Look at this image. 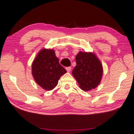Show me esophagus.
Instances as JSON below:
<instances>
[{
    "instance_id": "esophagus-1",
    "label": "esophagus",
    "mask_w": 134,
    "mask_h": 134,
    "mask_svg": "<svg viewBox=\"0 0 134 134\" xmlns=\"http://www.w3.org/2000/svg\"><path fill=\"white\" fill-rule=\"evenodd\" d=\"M71 69H72V67H66V70H67V72H70V70H71Z\"/></svg>"
}]
</instances>
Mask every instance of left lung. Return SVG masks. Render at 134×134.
Wrapping results in <instances>:
<instances>
[{
  "mask_svg": "<svg viewBox=\"0 0 134 134\" xmlns=\"http://www.w3.org/2000/svg\"><path fill=\"white\" fill-rule=\"evenodd\" d=\"M76 66L72 75L84 91L94 89L99 84L103 75L100 61L93 53L80 52L76 57Z\"/></svg>",
  "mask_w": 134,
  "mask_h": 134,
  "instance_id": "left-lung-1",
  "label": "left lung"
}]
</instances>
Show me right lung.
I'll return each instance as SVG.
<instances>
[{
    "instance_id": "1",
    "label": "right lung",
    "mask_w": 134,
    "mask_h": 134,
    "mask_svg": "<svg viewBox=\"0 0 134 134\" xmlns=\"http://www.w3.org/2000/svg\"><path fill=\"white\" fill-rule=\"evenodd\" d=\"M66 72L53 50H41L32 64L34 79L45 90H53L57 85L60 77Z\"/></svg>"
}]
</instances>
